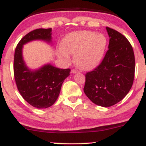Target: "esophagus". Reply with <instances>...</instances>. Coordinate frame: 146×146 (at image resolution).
<instances>
[{
    "instance_id": "esophagus-1",
    "label": "esophagus",
    "mask_w": 146,
    "mask_h": 146,
    "mask_svg": "<svg viewBox=\"0 0 146 146\" xmlns=\"http://www.w3.org/2000/svg\"><path fill=\"white\" fill-rule=\"evenodd\" d=\"M78 71H77L76 69H72L71 70V73H78Z\"/></svg>"
}]
</instances>
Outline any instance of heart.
<instances>
[{
	"instance_id": "1",
	"label": "heart",
	"mask_w": 146,
	"mask_h": 146,
	"mask_svg": "<svg viewBox=\"0 0 146 146\" xmlns=\"http://www.w3.org/2000/svg\"><path fill=\"white\" fill-rule=\"evenodd\" d=\"M106 44V38L102 33L96 34L90 31H76L64 38L60 56L68 60V53H75V64L81 69L90 70L101 62Z\"/></svg>"
}]
</instances>
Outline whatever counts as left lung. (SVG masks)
Returning <instances> with one entry per match:
<instances>
[{
    "label": "left lung",
    "instance_id": "1",
    "mask_svg": "<svg viewBox=\"0 0 146 146\" xmlns=\"http://www.w3.org/2000/svg\"><path fill=\"white\" fill-rule=\"evenodd\" d=\"M108 49L101 63L85 74L84 91L90 101L109 107L118 103L130 91L135 78L133 48L125 37L107 27Z\"/></svg>",
    "mask_w": 146,
    "mask_h": 146
}]
</instances>
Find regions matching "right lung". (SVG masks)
Returning <instances> with one entry per match:
<instances>
[{
  "instance_id": "right-lung-1",
  "label": "right lung",
  "mask_w": 146,
  "mask_h": 146,
  "mask_svg": "<svg viewBox=\"0 0 146 146\" xmlns=\"http://www.w3.org/2000/svg\"><path fill=\"white\" fill-rule=\"evenodd\" d=\"M33 40H51V29H37L30 31L20 40L15 50L14 75L17 88L27 103L37 108L51 106L59 96L64 80L69 75L70 68L62 69L46 64L31 71L22 56L23 45Z\"/></svg>"
}]
</instances>
